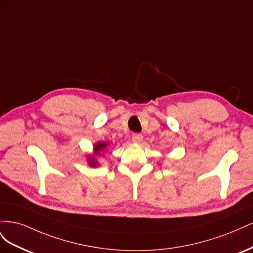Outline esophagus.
<instances>
[{
  "label": "esophagus",
  "instance_id": "34e87169",
  "mask_svg": "<svg viewBox=\"0 0 253 253\" xmlns=\"http://www.w3.org/2000/svg\"><path fill=\"white\" fill-rule=\"evenodd\" d=\"M142 139H143V136L141 134L137 133V134H133L132 135V140L134 142H136V143H140L142 141Z\"/></svg>",
  "mask_w": 253,
  "mask_h": 253
}]
</instances>
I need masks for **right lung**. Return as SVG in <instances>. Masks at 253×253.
Listing matches in <instances>:
<instances>
[{"mask_svg":"<svg viewBox=\"0 0 253 253\" xmlns=\"http://www.w3.org/2000/svg\"><path fill=\"white\" fill-rule=\"evenodd\" d=\"M109 143L108 142H104V141H99L97 142L95 145H94V155H89L87 157V163L90 167H98L99 166V163L96 160V156L100 155L101 151H103L106 147H108Z\"/></svg>","mask_w":253,"mask_h":253,"instance_id":"obj_1","label":"right lung"}]
</instances>
